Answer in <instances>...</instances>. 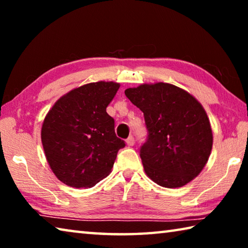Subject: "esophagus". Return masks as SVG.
Instances as JSON below:
<instances>
[{
  "label": "esophagus",
  "instance_id": "esophagus-1",
  "mask_svg": "<svg viewBox=\"0 0 248 248\" xmlns=\"http://www.w3.org/2000/svg\"><path fill=\"white\" fill-rule=\"evenodd\" d=\"M125 142H127V144L129 146H132L134 144V138L132 136H130L127 140H125Z\"/></svg>",
  "mask_w": 248,
  "mask_h": 248
}]
</instances>
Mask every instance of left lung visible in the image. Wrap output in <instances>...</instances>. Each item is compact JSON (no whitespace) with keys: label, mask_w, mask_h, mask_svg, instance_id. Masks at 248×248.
<instances>
[{"label":"left lung","mask_w":248,"mask_h":248,"mask_svg":"<svg viewBox=\"0 0 248 248\" xmlns=\"http://www.w3.org/2000/svg\"><path fill=\"white\" fill-rule=\"evenodd\" d=\"M124 94L143 112L148 130L140 148L146 175L159 186L182 187L199 175L212 149V130L200 103L167 83L143 84Z\"/></svg>","instance_id":"obj_1"}]
</instances>
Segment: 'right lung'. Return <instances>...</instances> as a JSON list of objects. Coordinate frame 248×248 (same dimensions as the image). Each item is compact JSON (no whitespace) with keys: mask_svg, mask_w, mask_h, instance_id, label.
Segmentation results:
<instances>
[{"mask_svg":"<svg viewBox=\"0 0 248 248\" xmlns=\"http://www.w3.org/2000/svg\"><path fill=\"white\" fill-rule=\"evenodd\" d=\"M119 86L114 82L86 84L61 97L46 116L41 129L46 157L68 186H95L109 175L117 153L125 146L106 111Z\"/></svg>","mask_w":248,"mask_h":248,"instance_id":"obj_1","label":"right lung"}]
</instances>
